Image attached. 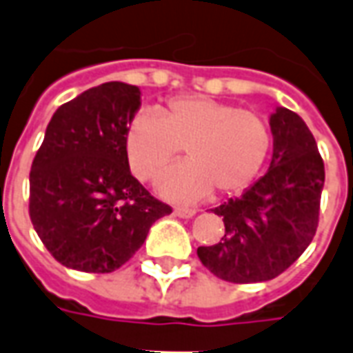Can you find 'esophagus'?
Returning a JSON list of instances; mask_svg holds the SVG:
<instances>
[{"label":"esophagus","instance_id":"esophagus-1","mask_svg":"<svg viewBox=\"0 0 353 353\" xmlns=\"http://www.w3.org/2000/svg\"><path fill=\"white\" fill-rule=\"evenodd\" d=\"M196 214L194 210H191V208H174V215H177V217H185V219H189V217H192V215Z\"/></svg>","mask_w":353,"mask_h":353}]
</instances>
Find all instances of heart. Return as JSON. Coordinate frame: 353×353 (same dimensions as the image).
Instances as JSON below:
<instances>
[{
  "mask_svg": "<svg viewBox=\"0 0 353 353\" xmlns=\"http://www.w3.org/2000/svg\"><path fill=\"white\" fill-rule=\"evenodd\" d=\"M272 145L265 119L232 103L206 96L172 98L162 109L139 111L124 134L132 172L153 181L181 147L189 162L168 170L161 192L174 200H199L214 191L219 199L236 196L259 176Z\"/></svg>",
  "mask_w": 353,
  "mask_h": 353,
  "instance_id": "b5f03b06",
  "label": "heart"
}]
</instances>
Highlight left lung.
<instances>
[{"label":"left lung","mask_w":353,"mask_h":353,"mask_svg":"<svg viewBox=\"0 0 353 353\" xmlns=\"http://www.w3.org/2000/svg\"><path fill=\"white\" fill-rule=\"evenodd\" d=\"M270 168L238 196L212 210L225 236L200 245L202 265L232 283L266 281L293 265L316 234L325 183L323 159L301 117L285 108L270 115Z\"/></svg>","instance_id":"obj_1"}]
</instances>
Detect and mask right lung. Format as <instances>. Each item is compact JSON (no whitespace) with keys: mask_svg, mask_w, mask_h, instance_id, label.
Instances as JSON below:
<instances>
[{"mask_svg":"<svg viewBox=\"0 0 353 353\" xmlns=\"http://www.w3.org/2000/svg\"><path fill=\"white\" fill-rule=\"evenodd\" d=\"M138 87L111 81L57 109L30 172V219L60 265L105 274L134 257L172 208L130 174L124 134Z\"/></svg>","mask_w":353,"mask_h":353,"instance_id":"right-lung-1","label":"right lung"}]
</instances>
